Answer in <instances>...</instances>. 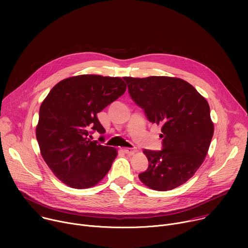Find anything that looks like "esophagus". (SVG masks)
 Listing matches in <instances>:
<instances>
[{"instance_id":"1","label":"esophagus","mask_w":248,"mask_h":248,"mask_svg":"<svg viewBox=\"0 0 248 248\" xmlns=\"http://www.w3.org/2000/svg\"><path fill=\"white\" fill-rule=\"evenodd\" d=\"M136 149H134V148H124V152L125 153V154H127V155H133L134 153H136Z\"/></svg>"}]
</instances>
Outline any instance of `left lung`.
<instances>
[{"mask_svg": "<svg viewBox=\"0 0 248 248\" xmlns=\"http://www.w3.org/2000/svg\"><path fill=\"white\" fill-rule=\"evenodd\" d=\"M132 100L148 120L162 126L163 150L143 153L146 171L138 174L153 190L167 191L186 183L208 153L214 124L206 99L187 81L170 77H125Z\"/></svg>", "mask_w": 248, "mask_h": 248, "instance_id": "obj_1", "label": "left lung"}]
</instances>
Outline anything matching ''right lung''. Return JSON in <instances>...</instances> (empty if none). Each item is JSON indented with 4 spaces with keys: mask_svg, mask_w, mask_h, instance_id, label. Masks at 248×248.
Returning <instances> with one entry per match:
<instances>
[{
    "mask_svg": "<svg viewBox=\"0 0 248 248\" xmlns=\"http://www.w3.org/2000/svg\"><path fill=\"white\" fill-rule=\"evenodd\" d=\"M125 90L121 78L81 75L61 80L42 102L36 125L40 153L67 186L92 187L110 170L118 150L92 141L89 134L105 132L97 114Z\"/></svg>",
    "mask_w": 248,
    "mask_h": 248,
    "instance_id": "obj_1",
    "label": "right lung"
}]
</instances>
